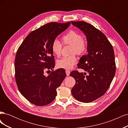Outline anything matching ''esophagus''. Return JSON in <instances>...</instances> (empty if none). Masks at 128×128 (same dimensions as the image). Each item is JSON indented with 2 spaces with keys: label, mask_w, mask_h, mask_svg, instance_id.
Returning <instances> with one entry per match:
<instances>
[{
  "label": "esophagus",
  "mask_w": 128,
  "mask_h": 128,
  "mask_svg": "<svg viewBox=\"0 0 128 128\" xmlns=\"http://www.w3.org/2000/svg\"><path fill=\"white\" fill-rule=\"evenodd\" d=\"M66 73L67 76H69V74H70V70H66Z\"/></svg>",
  "instance_id": "obj_1"
}]
</instances>
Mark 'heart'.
Masks as SVG:
<instances>
[{"instance_id":"heart-1","label":"heart","mask_w":128,"mask_h":128,"mask_svg":"<svg viewBox=\"0 0 128 128\" xmlns=\"http://www.w3.org/2000/svg\"><path fill=\"white\" fill-rule=\"evenodd\" d=\"M62 40L64 45H71L70 54H72L58 60L56 66L60 68L71 69L76 64L77 61L75 53L78 56H83L86 54L88 49V42L86 40L82 38V34L75 30L69 31L62 37ZM62 48V44L58 39H55L53 41L51 50L54 54L59 56Z\"/></svg>"}]
</instances>
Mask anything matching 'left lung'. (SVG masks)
Masks as SVG:
<instances>
[{"instance_id": "obj_1", "label": "left lung", "mask_w": 128, "mask_h": 128, "mask_svg": "<svg viewBox=\"0 0 128 128\" xmlns=\"http://www.w3.org/2000/svg\"><path fill=\"white\" fill-rule=\"evenodd\" d=\"M86 37L88 54L80 58L78 68L88 72L74 70L70 76L76 83L72 90V96L83 102H90L105 94L116 72L114 50L106 36L99 30L84 21H72Z\"/></svg>"}]
</instances>
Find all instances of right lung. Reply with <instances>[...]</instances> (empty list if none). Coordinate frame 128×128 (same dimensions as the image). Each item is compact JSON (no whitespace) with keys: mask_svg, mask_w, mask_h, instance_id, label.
Wrapping results in <instances>:
<instances>
[{"mask_svg":"<svg viewBox=\"0 0 128 128\" xmlns=\"http://www.w3.org/2000/svg\"><path fill=\"white\" fill-rule=\"evenodd\" d=\"M70 22H51L31 32L18 48L15 59V80L21 94L29 102L42 106L52 102L57 94L56 88L66 76L64 69L44 72L54 68V56L51 45Z\"/></svg>","mask_w":128,"mask_h":128,"instance_id":"right-lung-1","label":"right lung"}]
</instances>
